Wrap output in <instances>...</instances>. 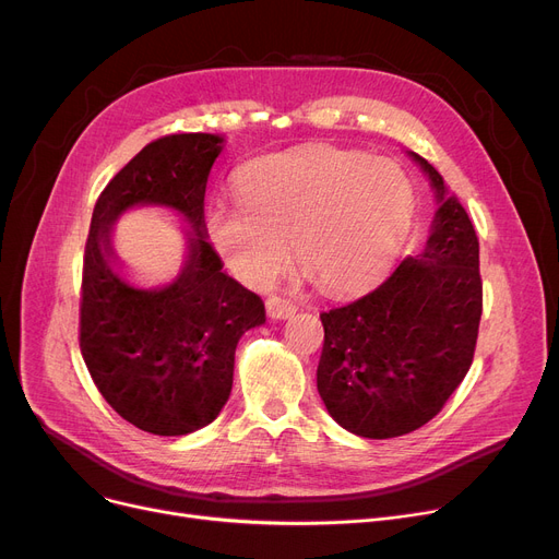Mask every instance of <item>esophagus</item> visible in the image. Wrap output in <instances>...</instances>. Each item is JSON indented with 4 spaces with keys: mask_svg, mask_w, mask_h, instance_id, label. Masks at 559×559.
Listing matches in <instances>:
<instances>
[{
    "mask_svg": "<svg viewBox=\"0 0 559 559\" xmlns=\"http://www.w3.org/2000/svg\"><path fill=\"white\" fill-rule=\"evenodd\" d=\"M295 312H297V306L292 304V301H287V299H281V297H276V295H272V297L267 299V314H270L272 319H285V317L295 314Z\"/></svg>",
    "mask_w": 559,
    "mask_h": 559,
    "instance_id": "1",
    "label": "esophagus"
}]
</instances>
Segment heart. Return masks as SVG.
Listing matches in <instances>:
<instances>
[{
  "label": "heart",
  "mask_w": 559,
  "mask_h": 559,
  "mask_svg": "<svg viewBox=\"0 0 559 559\" xmlns=\"http://www.w3.org/2000/svg\"><path fill=\"white\" fill-rule=\"evenodd\" d=\"M413 211V183L396 163L317 146L253 163L240 179V201L211 209L209 230L247 283H270L297 238L299 262L317 287L350 295L385 272Z\"/></svg>",
  "instance_id": "obj_1"
}]
</instances>
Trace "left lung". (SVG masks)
<instances>
[{"label":"left lung","mask_w":559,"mask_h":559,"mask_svg":"<svg viewBox=\"0 0 559 559\" xmlns=\"http://www.w3.org/2000/svg\"><path fill=\"white\" fill-rule=\"evenodd\" d=\"M442 203L426 251L405 258L369 295L321 312L317 390L348 432L388 439L428 424L474 362L483 314L480 247L472 219L426 158Z\"/></svg>","instance_id":"8db88e82"}]
</instances>
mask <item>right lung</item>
I'll list each match as a JSON object with an SVG mask.
<instances>
[{
	"label": "right lung",
	"mask_w": 559,
	"mask_h": 559,
	"mask_svg": "<svg viewBox=\"0 0 559 559\" xmlns=\"http://www.w3.org/2000/svg\"><path fill=\"white\" fill-rule=\"evenodd\" d=\"M224 138L174 133L150 142L99 194L81 278L79 346L97 390L135 428L179 437L217 419L233 388L235 346L264 324V304L222 272L205 240L203 197ZM179 210L191 224L185 272L138 290L114 270L109 226L131 204Z\"/></svg>",
	"instance_id": "add662e5"
}]
</instances>
